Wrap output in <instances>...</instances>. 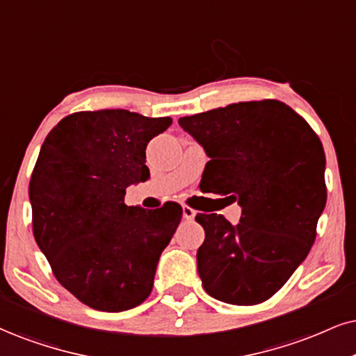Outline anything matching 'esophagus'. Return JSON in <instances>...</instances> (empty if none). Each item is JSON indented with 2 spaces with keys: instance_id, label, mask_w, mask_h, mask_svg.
Wrapping results in <instances>:
<instances>
[{
  "instance_id": "1",
  "label": "esophagus",
  "mask_w": 356,
  "mask_h": 356,
  "mask_svg": "<svg viewBox=\"0 0 356 356\" xmlns=\"http://www.w3.org/2000/svg\"><path fill=\"white\" fill-rule=\"evenodd\" d=\"M195 216H196L195 209L188 208V206H183V218H185L186 221H193V219H195Z\"/></svg>"
}]
</instances>
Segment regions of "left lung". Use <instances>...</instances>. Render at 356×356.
Returning <instances> with one entry per match:
<instances>
[{
	"label": "left lung",
	"mask_w": 356,
	"mask_h": 356,
	"mask_svg": "<svg viewBox=\"0 0 356 356\" xmlns=\"http://www.w3.org/2000/svg\"><path fill=\"white\" fill-rule=\"evenodd\" d=\"M209 161L200 188L236 200L238 225L198 214L204 291L232 305L261 304L296 272L327 203L325 153L315 131L279 100L239 102L181 117Z\"/></svg>",
	"instance_id": "8db88e82"
}]
</instances>
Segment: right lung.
<instances>
[{
	"instance_id": "1",
	"label": "right lung",
	"mask_w": 356,
	"mask_h": 356,
	"mask_svg": "<svg viewBox=\"0 0 356 356\" xmlns=\"http://www.w3.org/2000/svg\"><path fill=\"white\" fill-rule=\"evenodd\" d=\"M170 125L107 108L67 115L44 140L29 183L34 239L56 279L92 309L122 312L150 296L183 209L168 201L147 211L124 198L150 178L145 150Z\"/></svg>"
}]
</instances>
